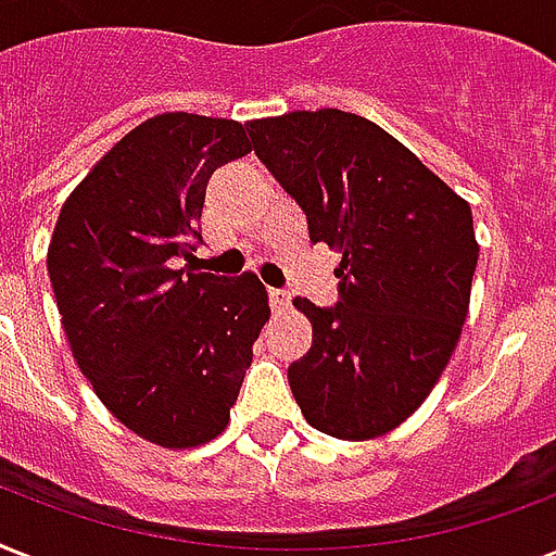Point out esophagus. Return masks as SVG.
Wrapping results in <instances>:
<instances>
[{
	"label": "esophagus",
	"mask_w": 556,
	"mask_h": 556,
	"mask_svg": "<svg viewBox=\"0 0 556 556\" xmlns=\"http://www.w3.org/2000/svg\"><path fill=\"white\" fill-rule=\"evenodd\" d=\"M268 296L270 305H274V312H286L288 305H291V291H286V288H270Z\"/></svg>",
	"instance_id": "esophagus-1"
}]
</instances>
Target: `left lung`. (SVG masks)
Listing matches in <instances>:
<instances>
[{"mask_svg": "<svg viewBox=\"0 0 556 556\" xmlns=\"http://www.w3.org/2000/svg\"><path fill=\"white\" fill-rule=\"evenodd\" d=\"M253 150L308 216L312 242L343 253L340 303L317 308L288 383L314 430L387 435L427 401L456 352L479 242L473 213L366 117L317 109L248 124Z\"/></svg>", "mask_w": 556, "mask_h": 556, "instance_id": "8db88e82", "label": "left lung"}]
</instances>
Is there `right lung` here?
<instances>
[{"label": "right lung", "instance_id": "obj_1", "mask_svg": "<svg viewBox=\"0 0 556 556\" xmlns=\"http://www.w3.org/2000/svg\"><path fill=\"white\" fill-rule=\"evenodd\" d=\"M248 152L239 121L150 117L74 187L51 233L48 277L74 361L109 413L159 447L225 432L270 317L251 270L178 268L201 239L213 169Z\"/></svg>", "mask_w": 556, "mask_h": 556}]
</instances>
